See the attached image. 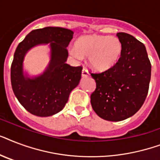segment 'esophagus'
<instances>
[{
  "label": "esophagus",
  "mask_w": 160,
  "mask_h": 160,
  "mask_svg": "<svg viewBox=\"0 0 160 160\" xmlns=\"http://www.w3.org/2000/svg\"><path fill=\"white\" fill-rule=\"evenodd\" d=\"M90 75V73L88 72V70L85 69V68H83L82 70V76L83 77H87Z\"/></svg>",
  "instance_id": "1"
}]
</instances>
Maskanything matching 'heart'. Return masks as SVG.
Here are the masks:
<instances>
[{
	"label": "heart",
	"mask_w": 160,
	"mask_h": 160,
	"mask_svg": "<svg viewBox=\"0 0 160 160\" xmlns=\"http://www.w3.org/2000/svg\"><path fill=\"white\" fill-rule=\"evenodd\" d=\"M123 52L122 41L116 36L89 35L75 41L70 53L76 58L89 57L91 67L99 71L110 70L120 60Z\"/></svg>",
	"instance_id": "1"
}]
</instances>
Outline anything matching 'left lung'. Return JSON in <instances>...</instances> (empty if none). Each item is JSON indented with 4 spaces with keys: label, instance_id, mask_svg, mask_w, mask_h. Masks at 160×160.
Listing matches in <instances>:
<instances>
[{
    "label": "left lung",
    "instance_id": "8db88e82",
    "mask_svg": "<svg viewBox=\"0 0 160 160\" xmlns=\"http://www.w3.org/2000/svg\"><path fill=\"white\" fill-rule=\"evenodd\" d=\"M122 41L120 60L110 70L90 72L96 83L90 103L98 116L120 121L134 115L144 104L149 91L151 63L145 46L124 32L116 35Z\"/></svg>",
    "mask_w": 160,
    "mask_h": 160
}]
</instances>
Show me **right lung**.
Segmentation results:
<instances>
[{"label":"right lung","mask_w":160,"mask_h":160,"mask_svg":"<svg viewBox=\"0 0 160 160\" xmlns=\"http://www.w3.org/2000/svg\"><path fill=\"white\" fill-rule=\"evenodd\" d=\"M73 32L62 27H45L31 31L16 48L11 66L13 92L21 105L36 116H51L60 112L67 103L71 90L81 78L82 66L65 63L66 47ZM51 44L52 60L44 74L35 79L25 78L22 62L26 51L39 43Z\"/></svg>","instance_id":"obj_1"}]
</instances>
